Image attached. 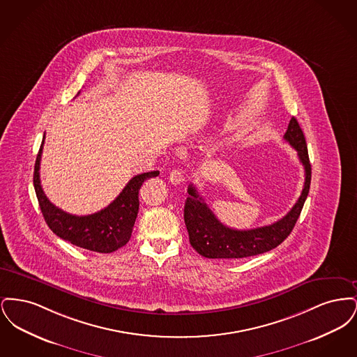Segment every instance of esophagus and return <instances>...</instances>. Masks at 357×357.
<instances>
[{"label": "esophagus", "mask_w": 357, "mask_h": 357, "mask_svg": "<svg viewBox=\"0 0 357 357\" xmlns=\"http://www.w3.org/2000/svg\"><path fill=\"white\" fill-rule=\"evenodd\" d=\"M170 181L171 183H174V185H179V183H182V182H183V175H182V171H171Z\"/></svg>", "instance_id": "34e87169"}]
</instances>
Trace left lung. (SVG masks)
Segmentation results:
<instances>
[{
  "label": "left lung",
  "mask_w": 357,
  "mask_h": 357,
  "mask_svg": "<svg viewBox=\"0 0 357 357\" xmlns=\"http://www.w3.org/2000/svg\"><path fill=\"white\" fill-rule=\"evenodd\" d=\"M284 139L298 153V159L305 170V183L298 201L280 221L249 230L227 227L218 221L204 198L198 194L195 186H188L187 192L190 197L185 204V223L191 246L202 257L229 259L262 255L277 248L291 233L305 204L310 187L312 169L305 136L296 118H291L289 121Z\"/></svg>",
  "instance_id": "8db88e82"
}]
</instances>
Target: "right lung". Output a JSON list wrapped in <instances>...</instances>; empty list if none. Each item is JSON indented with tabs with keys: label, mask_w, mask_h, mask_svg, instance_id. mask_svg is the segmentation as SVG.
I'll return each mask as SVG.
<instances>
[{
	"label": "right lung",
	"mask_w": 357,
	"mask_h": 357,
	"mask_svg": "<svg viewBox=\"0 0 357 357\" xmlns=\"http://www.w3.org/2000/svg\"><path fill=\"white\" fill-rule=\"evenodd\" d=\"M44 139L36 158L33 185L41 213L50 229L57 237L91 252L112 253L123 248L130 241L135 225L139 211V190L144 181L158 176L159 171L135 175L115 201L100 211L89 215H72L56 207L43 191L40 160Z\"/></svg>",
	"instance_id": "right-lung-1"
}]
</instances>
